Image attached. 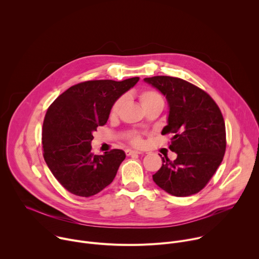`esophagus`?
I'll list each match as a JSON object with an SVG mask.
<instances>
[{
    "mask_svg": "<svg viewBox=\"0 0 259 259\" xmlns=\"http://www.w3.org/2000/svg\"><path fill=\"white\" fill-rule=\"evenodd\" d=\"M138 154H141L140 152H137V151H132V150H126V155L127 156H132V155H138Z\"/></svg>",
    "mask_w": 259,
    "mask_h": 259,
    "instance_id": "esophagus-1",
    "label": "esophagus"
}]
</instances>
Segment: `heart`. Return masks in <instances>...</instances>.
<instances>
[{"mask_svg": "<svg viewBox=\"0 0 259 259\" xmlns=\"http://www.w3.org/2000/svg\"><path fill=\"white\" fill-rule=\"evenodd\" d=\"M138 99H139V102H140V104L142 105V107L144 109L147 108V107L154 106V105H163L164 104L162 96L158 92H156L154 90H151V89H145V90L140 91L139 94H138ZM124 102H125V97H120L119 99H117L116 102L113 104L112 108H110L109 116L112 118L117 117L120 113V109L123 106ZM130 141L134 145H141L142 144V139L138 135H132L131 138H130Z\"/></svg>", "mask_w": 259, "mask_h": 259, "instance_id": "obj_1", "label": "heart"}]
</instances>
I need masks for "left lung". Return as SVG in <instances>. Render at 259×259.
<instances>
[{
	"instance_id": "obj_1",
	"label": "left lung",
	"mask_w": 259,
	"mask_h": 259,
	"mask_svg": "<svg viewBox=\"0 0 259 259\" xmlns=\"http://www.w3.org/2000/svg\"><path fill=\"white\" fill-rule=\"evenodd\" d=\"M144 82L167 99L168 124L162 134H173L169 149L177 154L174 161L162 158V167L153 179L172 196L195 195L223 162L227 146L223 114L209 94L182 79L156 76Z\"/></svg>"
}]
</instances>
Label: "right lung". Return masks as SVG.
Masks as SVG:
<instances>
[{"label":"right lung","mask_w":259,"mask_h":259,"mask_svg":"<svg viewBox=\"0 0 259 259\" xmlns=\"http://www.w3.org/2000/svg\"><path fill=\"white\" fill-rule=\"evenodd\" d=\"M139 81L95 80L71 86L47 109L42 143L45 162L61 186L91 197L113 182L126 155L122 150L92 153L93 132L108 120L116 100Z\"/></svg>","instance_id":"add662e5"}]
</instances>
